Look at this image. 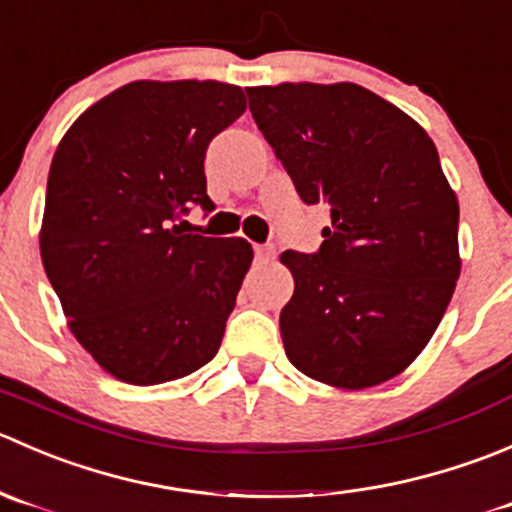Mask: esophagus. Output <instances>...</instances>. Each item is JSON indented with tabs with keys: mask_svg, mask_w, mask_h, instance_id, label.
<instances>
[{
	"mask_svg": "<svg viewBox=\"0 0 512 512\" xmlns=\"http://www.w3.org/2000/svg\"><path fill=\"white\" fill-rule=\"evenodd\" d=\"M254 254H256L258 263H268V261H273L276 251H273L271 246H254Z\"/></svg>",
	"mask_w": 512,
	"mask_h": 512,
	"instance_id": "34e87169",
	"label": "esophagus"
}]
</instances>
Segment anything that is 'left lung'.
I'll use <instances>...</instances> for the list:
<instances>
[{
    "instance_id": "1",
    "label": "left lung",
    "mask_w": 512,
    "mask_h": 512,
    "mask_svg": "<svg viewBox=\"0 0 512 512\" xmlns=\"http://www.w3.org/2000/svg\"><path fill=\"white\" fill-rule=\"evenodd\" d=\"M306 204L331 206L321 251H283L281 338L301 373L341 391L406 371L460 276L458 196L416 119L351 82L246 89Z\"/></svg>"
}]
</instances>
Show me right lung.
Instances as JSON below:
<instances>
[{"mask_svg": "<svg viewBox=\"0 0 512 512\" xmlns=\"http://www.w3.org/2000/svg\"><path fill=\"white\" fill-rule=\"evenodd\" d=\"M246 111L214 79L119 86L54 151L39 251L69 331L116 381H176L216 356L254 261L246 239L184 234L206 211V146Z\"/></svg>", "mask_w": 512, "mask_h": 512, "instance_id": "right-lung-1", "label": "right lung"}]
</instances>
